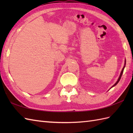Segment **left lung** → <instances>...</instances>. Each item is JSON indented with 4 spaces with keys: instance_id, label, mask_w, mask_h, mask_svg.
Instances as JSON below:
<instances>
[{
    "instance_id": "left-lung-1",
    "label": "left lung",
    "mask_w": 133,
    "mask_h": 133,
    "mask_svg": "<svg viewBox=\"0 0 133 133\" xmlns=\"http://www.w3.org/2000/svg\"><path fill=\"white\" fill-rule=\"evenodd\" d=\"M125 64H126V61H125V66H124V67H123V69H122V71H121V74H120V76H119V78H118V81H117V82L115 83L113 86H112V87H111V88L112 87H114V86H115V85H116V84L119 82V81H120V79H121V77H122V74H123V70H124V69H125Z\"/></svg>"
}]
</instances>
